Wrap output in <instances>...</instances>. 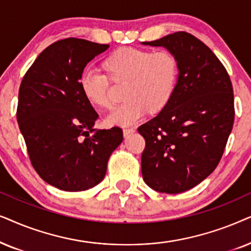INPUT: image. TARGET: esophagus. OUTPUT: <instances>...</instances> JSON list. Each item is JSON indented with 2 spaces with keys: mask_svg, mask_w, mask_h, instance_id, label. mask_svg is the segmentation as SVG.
Segmentation results:
<instances>
[{
  "mask_svg": "<svg viewBox=\"0 0 251 251\" xmlns=\"http://www.w3.org/2000/svg\"><path fill=\"white\" fill-rule=\"evenodd\" d=\"M134 132H135V128H133V127H131V128H124L123 129L124 136H125V138H127L128 135L133 134V133H134Z\"/></svg>",
  "mask_w": 251,
  "mask_h": 251,
  "instance_id": "esophagus-1",
  "label": "esophagus"
}]
</instances>
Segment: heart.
<instances>
[{"mask_svg":"<svg viewBox=\"0 0 251 251\" xmlns=\"http://www.w3.org/2000/svg\"><path fill=\"white\" fill-rule=\"evenodd\" d=\"M109 77L98 69L88 68L81 73L79 86L92 104L103 109L112 105L110 79L126 82L125 99L106 117L109 125L129 126L148 111L157 112L171 101L176 88L179 66L176 56L168 50L151 51L135 47H123L104 61Z\"/></svg>","mask_w":251,"mask_h":251,"instance_id":"heart-1","label":"heart"}]
</instances>
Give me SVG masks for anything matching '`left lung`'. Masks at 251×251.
I'll return each instance as SVG.
<instances>
[{
	"mask_svg": "<svg viewBox=\"0 0 251 251\" xmlns=\"http://www.w3.org/2000/svg\"><path fill=\"white\" fill-rule=\"evenodd\" d=\"M149 46L176 56L179 78L171 101L138 131L146 140L142 176L160 193L186 192L219 164L234 123V94L225 66L201 40L176 32Z\"/></svg>",
	"mask_w": 251,
	"mask_h": 251,
	"instance_id": "8db88e82",
	"label": "left lung"
}]
</instances>
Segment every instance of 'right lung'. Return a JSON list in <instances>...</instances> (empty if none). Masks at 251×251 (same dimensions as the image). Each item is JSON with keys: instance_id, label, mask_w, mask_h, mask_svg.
<instances>
[{"instance_id": "1", "label": "right lung", "mask_w": 251, "mask_h": 251, "mask_svg": "<svg viewBox=\"0 0 251 251\" xmlns=\"http://www.w3.org/2000/svg\"><path fill=\"white\" fill-rule=\"evenodd\" d=\"M109 45L78 38L51 43L25 73L17 120L31 164L56 188L81 192L104 178L109 157L123 141V129L94 128L98 112L83 96V69Z\"/></svg>"}]
</instances>
